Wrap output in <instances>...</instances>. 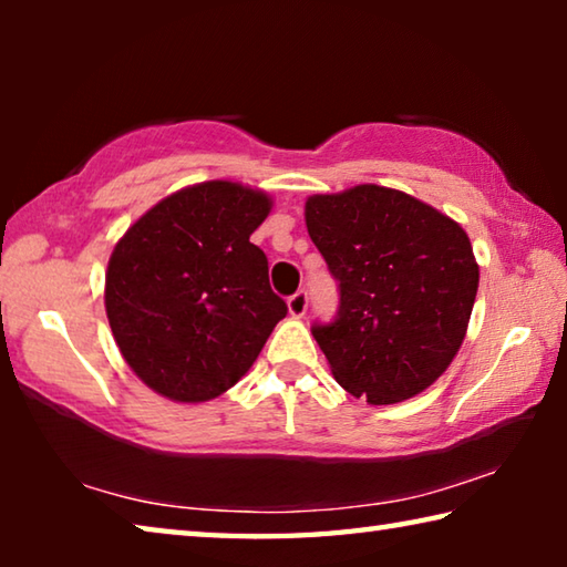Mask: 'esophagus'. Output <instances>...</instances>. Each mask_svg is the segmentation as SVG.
Wrapping results in <instances>:
<instances>
[{"label": "esophagus", "mask_w": 567, "mask_h": 567, "mask_svg": "<svg viewBox=\"0 0 567 567\" xmlns=\"http://www.w3.org/2000/svg\"><path fill=\"white\" fill-rule=\"evenodd\" d=\"M287 310H290L292 318H305L307 312V292L297 290L290 300H287Z\"/></svg>", "instance_id": "esophagus-1"}]
</instances>
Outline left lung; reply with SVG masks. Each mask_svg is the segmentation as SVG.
I'll return each mask as SVG.
<instances>
[{
	"label": "left lung",
	"mask_w": 567,
	"mask_h": 567,
	"mask_svg": "<svg viewBox=\"0 0 567 567\" xmlns=\"http://www.w3.org/2000/svg\"><path fill=\"white\" fill-rule=\"evenodd\" d=\"M305 225L340 287L312 334L334 380L370 405L433 385L465 340L480 267L465 229L400 189L312 195Z\"/></svg>",
	"instance_id": "1"
}]
</instances>
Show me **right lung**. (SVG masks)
<instances>
[{"instance_id": "obj_1", "label": "right lung", "mask_w": 567, "mask_h": 567, "mask_svg": "<svg viewBox=\"0 0 567 567\" xmlns=\"http://www.w3.org/2000/svg\"><path fill=\"white\" fill-rule=\"evenodd\" d=\"M272 199L213 179L147 209L114 252L104 307L134 375L175 402L223 395L252 368L287 305L249 235Z\"/></svg>"}]
</instances>
